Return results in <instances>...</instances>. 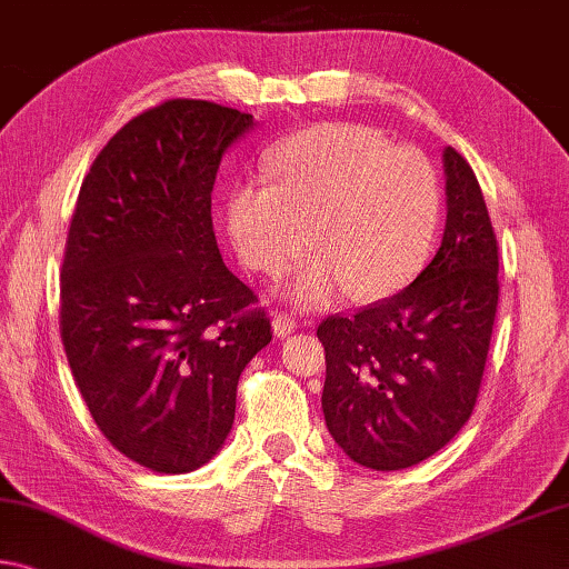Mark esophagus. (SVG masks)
<instances>
[{
    "label": "esophagus",
    "mask_w": 569,
    "mask_h": 569,
    "mask_svg": "<svg viewBox=\"0 0 569 569\" xmlns=\"http://www.w3.org/2000/svg\"><path fill=\"white\" fill-rule=\"evenodd\" d=\"M273 333L278 339H283V337H288V333H293L296 331V327H299V323H296V319L293 317H288V313H273Z\"/></svg>",
    "instance_id": "obj_1"
}]
</instances>
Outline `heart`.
Masks as SVG:
<instances>
[{
  "instance_id": "1",
  "label": "heart",
  "mask_w": 569,
  "mask_h": 569,
  "mask_svg": "<svg viewBox=\"0 0 569 569\" xmlns=\"http://www.w3.org/2000/svg\"><path fill=\"white\" fill-rule=\"evenodd\" d=\"M270 182L248 179L224 200V228L242 263L278 276L293 270L291 296L323 306L341 291L382 299L426 263L440 218L430 161L390 147L362 123H319L293 133L263 159Z\"/></svg>"
}]
</instances>
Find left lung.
I'll use <instances>...</instances> for the list:
<instances>
[{
    "mask_svg": "<svg viewBox=\"0 0 569 569\" xmlns=\"http://www.w3.org/2000/svg\"><path fill=\"white\" fill-rule=\"evenodd\" d=\"M446 230L392 299L317 329L327 351L321 408L331 438L375 471L426 461L471 418L499 303V246L479 179L443 149Z\"/></svg>",
    "mask_w": 569,
    "mask_h": 569,
    "instance_id": "8db88e82",
    "label": "left lung"
}]
</instances>
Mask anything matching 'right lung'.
I'll list each match as a JSON object with an SVG mask.
<instances>
[{
    "mask_svg": "<svg viewBox=\"0 0 569 569\" xmlns=\"http://www.w3.org/2000/svg\"><path fill=\"white\" fill-rule=\"evenodd\" d=\"M250 113L174 98L131 119L80 184L60 337L96 426L126 458L189 473L224 446L270 321L222 263L212 187Z\"/></svg>",
    "mask_w": 569,
    "mask_h": 569,
    "instance_id": "right-lung-1",
    "label": "right lung"
}]
</instances>
